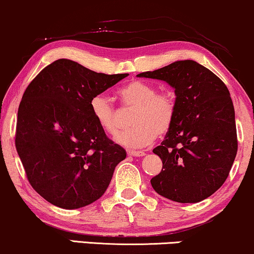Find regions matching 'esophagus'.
I'll return each mask as SVG.
<instances>
[{
    "mask_svg": "<svg viewBox=\"0 0 254 254\" xmlns=\"http://www.w3.org/2000/svg\"><path fill=\"white\" fill-rule=\"evenodd\" d=\"M146 154L145 152L142 151H128L127 152V155L130 156H137V158H140V156H144Z\"/></svg>",
    "mask_w": 254,
    "mask_h": 254,
    "instance_id": "esophagus-1",
    "label": "esophagus"
}]
</instances>
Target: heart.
I'll return each mask as SVG.
<instances>
[{
    "label": "heart",
    "instance_id": "obj_1",
    "mask_svg": "<svg viewBox=\"0 0 254 254\" xmlns=\"http://www.w3.org/2000/svg\"><path fill=\"white\" fill-rule=\"evenodd\" d=\"M126 108H134L132 115L133 127L116 137L120 145L127 148H142L152 144L156 137L166 134L173 126L176 103L169 91L156 92V87L142 80H132L117 91ZM93 119L108 134H116L120 128V113L109 98L103 94L91 99Z\"/></svg>",
    "mask_w": 254,
    "mask_h": 254
}]
</instances>
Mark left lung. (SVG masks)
<instances>
[{
	"label": "left lung",
	"mask_w": 254,
	"mask_h": 254,
	"mask_svg": "<svg viewBox=\"0 0 254 254\" xmlns=\"http://www.w3.org/2000/svg\"><path fill=\"white\" fill-rule=\"evenodd\" d=\"M166 81L175 90L176 113L170 130L153 153L162 170L155 192L176 202H199L226 182L237 154L235 109L230 93L212 71L192 60L137 74Z\"/></svg>",
	"instance_id": "left-lung-1"
}]
</instances>
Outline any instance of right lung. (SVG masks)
I'll return each instance as SVG.
<instances>
[{
  "mask_svg": "<svg viewBox=\"0 0 254 254\" xmlns=\"http://www.w3.org/2000/svg\"><path fill=\"white\" fill-rule=\"evenodd\" d=\"M127 76L98 73L61 59L24 92L16 148L32 188L48 202L76 209L106 192L127 152L95 122L90 102Z\"/></svg>",
  "mask_w": 254,
  "mask_h": 254,
  "instance_id": "1",
  "label": "right lung"
}]
</instances>
